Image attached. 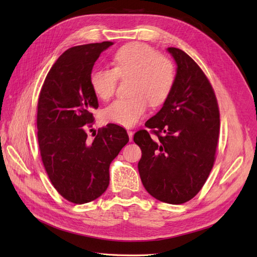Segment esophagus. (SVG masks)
I'll use <instances>...</instances> for the list:
<instances>
[{
    "instance_id": "esophagus-1",
    "label": "esophagus",
    "mask_w": 257,
    "mask_h": 257,
    "mask_svg": "<svg viewBox=\"0 0 257 257\" xmlns=\"http://www.w3.org/2000/svg\"><path fill=\"white\" fill-rule=\"evenodd\" d=\"M127 132H128V136H129V140H130V141H132V139H134V131L128 130Z\"/></svg>"
}]
</instances>
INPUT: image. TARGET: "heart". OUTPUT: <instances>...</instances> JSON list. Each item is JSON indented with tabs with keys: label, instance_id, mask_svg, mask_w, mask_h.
<instances>
[{
	"label": "heart",
	"instance_id": "obj_1",
	"mask_svg": "<svg viewBox=\"0 0 257 257\" xmlns=\"http://www.w3.org/2000/svg\"><path fill=\"white\" fill-rule=\"evenodd\" d=\"M113 70L95 69L90 74V84L96 96L110 99L116 89L117 77H131L128 97L114 100L102 112L107 121L130 127L137 123L151 106L162 103L175 80L174 65L153 47L132 42L118 49L112 58Z\"/></svg>",
	"mask_w": 257,
	"mask_h": 257
}]
</instances>
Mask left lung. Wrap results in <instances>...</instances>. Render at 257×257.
<instances>
[{"label": "left lung", "instance_id": "obj_1", "mask_svg": "<svg viewBox=\"0 0 257 257\" xmlns=\"http://www.w3.org/2000/svg\"><path fill=\"white\" fill-rule=\"evenodd\" d=\"M177 64L173 88L161 110L134 141L142 150L138 164L146 191L158 200L181 204L194 198L214 165L220 119L212 85L182 50L168 47Z\"/></svg>", "mask_w": 257, "mask_h": 257}]
</instances>
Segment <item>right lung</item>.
I'll use <instances>...</instances> for the list:
<instances>
[{
	"instance_id": "1",
	"label": "right lung",
	"mask_w": 257,
	"mask_h": 257,
	"mask_svg": "<svg viewBox=\"0 0 257 257\" xmlns=\"http://www.w3.org/2000/svg\"><path fill=\"white\" fill-rule=\"evenodd\" d=\"M113 42L74 46L47 74L38 100V142L45 170L63 198L83 204L101 196L109 185V167L129 142L127 131L108 123L93 142L87 123L98 101L90 74L99 55Z\"/></svg>"
}]
</instances>
